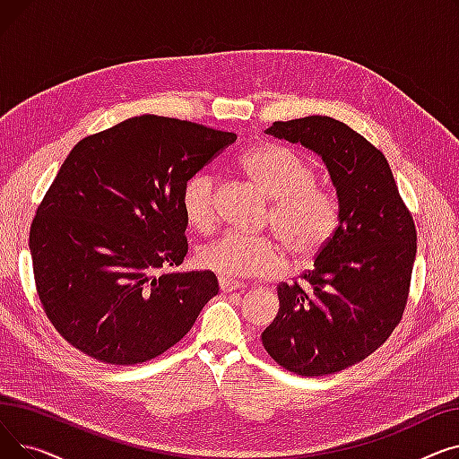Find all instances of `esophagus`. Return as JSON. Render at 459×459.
Instances as JSON below:
<instances>
[{"label":"esophagus","instance_id":"1","mask_svg":"<svg viewBox=\"0 0 459 459\" xmlns=\"http://www.w3.org/2000/svg\"><path fill=\"white\" fill-rule=\"evenodd\" d=\"M244 286H246V284L239 282V281L220 277V288H221V292H234V290H239V288H244Z\"/></svg>","mask_w":459,"mask_h":459}]
</instances>
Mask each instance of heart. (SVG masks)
Returning a JSON list of instances; mask_svg holds the SVG:
<instances>
[{
	"mask_svg": "<svg viewBox=\"0 0 459 459\" xmlns=\"http://www.w3.org/2000/svg\"><path fill=\"white\" fill-rule=\"evenodd\" d=\"M247 180L270 199L268 223L298 262L316 258L339 230L341 204L334 191L316 182V163L277 143H264L239 158ZM182 210L191 227L206 230L215 217V180L193 175L182 189ZM282 247L266 236L221 234L199 251V266L225 279L272 277L284 266Z\"/></svg>",
	"mask_w": 459,
	"mask_h": 459,
	"instance_id": "b5f03b06",
	"label": "heart"
}]
</instances>
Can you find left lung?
Masks as SVG:
<instances>
[{
    "instance_id": "obj_1",
    "label": "left lung",
    "mask_w": 459,
    "mask_h": 459,
    "mask_svg": "<svg viewBox=\"0 0 459 459\" xmlns=\"http://www.w3.org/2000/svg\"><path fill=\"white\" fill-rule=\"evenodd\" d=\"M266 134L322 156L341 204L339 230L315 270L277 286L279 312L262 344L298 376H327L376 351L400 324L409 296L417 230L387 158L341 120L310 115Z\"/></svg>"
}]
</instances>
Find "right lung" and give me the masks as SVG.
I'll use <instances>...</instances> for the list:
<instances>
[{"label":"right lung","instance_id":"obj_1","mask_svg":"<svg viewBox=\"0 0 459 459\" xmlns=\"http://www.w3.org/2000/svg\"><path fill=\"white\" fill-rule=\"evenodd\" d=\"M236 141L187 120L141 115L82 139L37 208V294L63 339L108 365L175 346L220 284L171 273L187 253L184 184Z\"/></svg>","mask_w":459,"mask_h":459}]
</instances>
